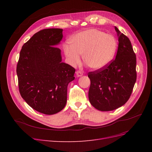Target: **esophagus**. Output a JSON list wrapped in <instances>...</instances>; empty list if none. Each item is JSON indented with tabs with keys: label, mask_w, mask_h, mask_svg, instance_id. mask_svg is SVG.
Masks as SVG:
<instances>
[{
	"label": "esophagus",
	"mask_w": 152,
	"mask_h": 152,
	"mask_svg": "<svg viewBox=\"0 0 152 152\" xmlns=\"http://www.w3.org/2000/svg\"><path fill=\"white\" fill-rule=\"evenodd\" d=\"M76 75H77V77H81V76L83 75V73H82V72H80V71H77V72H76Z\"/></svg>",
	"instance_id": "1"
}]
</instances>
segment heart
<instances>
[{"label":"heart","instance_id":"1","mask_svg":"<svg viewBox=\"0 0 152 152\" xmlns=\"http://www.w3.org/2000/svg\"><path fill=\"white\" fill-rule=\"evenodd\" d=\"M70 46L65 44L63 50L72 65L79 61V55L86 65L94 70L102 69L111 62L117 50V39L98 29H89L73 36Z\"/></svg>","mask_w":152,"mask_h":152}]
</instances>
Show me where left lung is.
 Masks as SVG:
<instances>
[{
	"label": "left lung",
	"mask_w": 152,
	"mask_h": 152,
	"mask_svg": "<svg viewBox=\"0 0 152 152\" xmlns=\"http://www.w3.org/2000/svg\"><path fill=\"white\" fill-rule=\"evenodd\" d=\"M118 37L115 59L109 65L91 72L89 99L100 111H112L129 99L136 80V56L130 40L115 26Z\"/></svg>",
	"instance_id": "1"
}]
</instances>
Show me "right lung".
Masks as SVG:
<instances>
[{"label":"right lung","mask_w":152,"mask_h":152,"mask_svg":"<svg viewBox=\"0 0 152 152\" xmlns=\"http://www.w3.org/2000/svg\"><path fill=\"white\" fill-rule=\"evenodd\" d=\"M63 29L37 32L23 45L16 73L20 93L30 107L40 113L53 115L65 107L67 87L75 79V70L61 62L57 46Z\"/></svg>","instance_id":"add662e5"}]
</instances>
